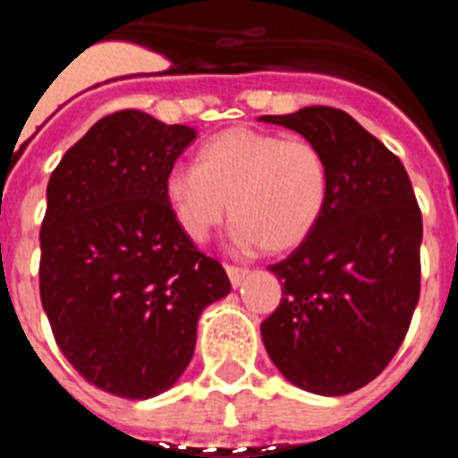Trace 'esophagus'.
<instances>
[{
  "instance_id": "34e87169",
  "label": "esophagus",
  "mask_w": 458,
  "mask_h": 458,
  "mask_svg": "<svg viewBox=\"0 0 458 458\" xmlns=\"http://www.w3.org/2000/svg\"><path fill=\"white\" fill-rule=\"evenodd\" d=\"M226 275H229V279H232L233 289H238V286L245 282V277L250 275V270L248 268H236V266H226Z\"/></svg>"
}]
</instances>
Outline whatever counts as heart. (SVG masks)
Returning <instances> with one entry per match:
<instances>
[{"mask_svg": "<svg viewBox=\"0 0 458 458\" xmlns=\"http://www.w3.org/2000/svg\"><path fill=\"white\" fill-rule=\"evenodd\" d=\"M327 192L330 174L317 144L254 128L220 132L201 147L199 165H174L165 176V199L185 236L204 242L232 208L238 245L268 254L307 241Z\"/></svg>", "mask_w": 458, "mask_h": 458, "instance_id": "b5f03b06", "label": "heart"}]
</instances>
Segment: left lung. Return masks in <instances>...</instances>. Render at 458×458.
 <instances>
[{"instance_id": "left-lung-1", "label": "left lung", "mask_w": 458, "mask_h": 458, "mask_svg": "<svg viewBox=\"0 0 458 458\" xmlns=\"http://www.w3.org/2000/svg\"><path fill=\"white\" fill-rule=\"evenodd\" d=\"M259 121L317 144L330 174L317 229L268 268L282 301L261 339L295 387L349 394L386 369L406 337L420 301L422 213L402 160L342 109L314 105Z\"/></svg>"}]
</instances>
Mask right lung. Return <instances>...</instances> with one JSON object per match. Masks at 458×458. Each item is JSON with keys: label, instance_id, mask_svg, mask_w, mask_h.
<instances>
[{"label": "right lung", "instance_id": "1", "mask_svg": "<svg viewBox=\"0 0 458 458\" xmlns=\"http://www.w3.org/2000/svg\"><path fill=\"white\" fill-rule=\"evenodd\" d=\"M194 137L123 109L93 123L47 183L40 302L78 374L123 399L167 392L192 360L201 311L232 291L165 199Z\"/></svg>", "mask_w": 458, "mask_h": 458}]
</instances>
